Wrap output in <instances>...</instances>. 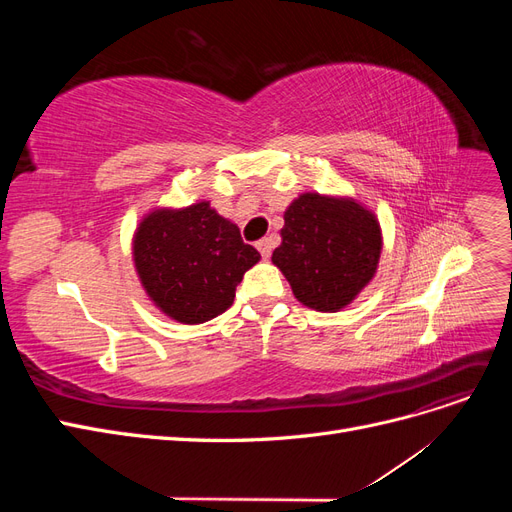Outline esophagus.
<instances>
[{
	"mask_svg": "<svg viewBox=\"0 0 512 512\" xmlns=\"http://www.w3.org/2000/svg\"><path fill=\"white\" fill-rule=\"evenodd\" d=\"M256 247H258V252L262 254V258H269L271 252H273V247H275V237L260 239V241L256 243Z\"/></svg>",
	"mask_w": 512,
	"mask_h": 512,
	"instance_id": "34e87169",
	"label": "esophagus"
}]
</instances>
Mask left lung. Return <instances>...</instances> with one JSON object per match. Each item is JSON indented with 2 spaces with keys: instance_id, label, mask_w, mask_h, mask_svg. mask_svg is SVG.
I'll return each mask as SVG.
<instances>
[{
  "instance_id": "left-lung-1",
  "label": "left lung",
  "mask_w": 512,
  "mask_h": 512,
  "mask_svg": "<svg viewBox=\"0 0 512 512\" xmlns=\"http://www.w3.org/2000/svg\"><path fill=\"white\" fill-rule=\"evenodd\" d=\"M382 230L376 213L352 196L305 192L284 211L273 265L299 303L316 312L350 305L378 271Z\"/></svg>"
}]
</instances>
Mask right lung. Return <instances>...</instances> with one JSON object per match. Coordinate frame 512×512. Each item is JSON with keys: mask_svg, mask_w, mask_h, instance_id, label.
Listing matches in <instances>:
<instances>
[{"mask_svg": "<svg viewBox=\"0 0 512 512\" xmlns=\"http://www.w3.org/2000/svg\"><path fill=\"white\" fill-rule=\"evenodd\" d=\"M132 258L149 301L164 316L200 324L226 312L260 254L243 243L237 224L200 200L151 209L134 230Z\"/></svg>", "mask_w": 512, "mask_h": 512, "instance_id": "obj_1", "label": "right lung"}]
</instances>
